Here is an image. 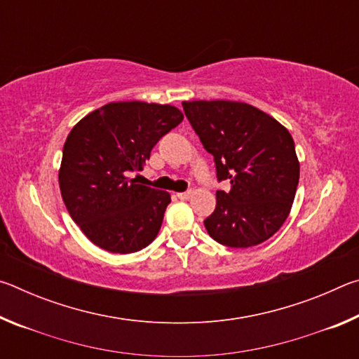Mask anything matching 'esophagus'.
<instances>
[{
    "instance_id": "esophagus-1",
    "label": "esophagus",
    "mask_w": 359,
    "mask_h": 359,
    "mask_svg": "<svg viewBox=\"0 0 359 359\" xmlns=\"http://www.w3.org/2000/svg\"><path fill=\"white\" fill-rule=\"evenodd\" d=\"M177 198L182 199V201H187V199L191 198V191H184V193H177Z\"/></svg>"
}]
</instances>
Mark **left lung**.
<instances>
[{"label":"left lung","instance_id":"left-lung-1","mask_svg":"<svg viewBox=\"0 0 359 359\" xmlns=\"http://www.w3.org/2000/svg\"><path fill=\"white\" fill-rule=\"evenodd\" d=\"M187 118L214 155L217 205L204 220L218 244L247 248L274 236L287 220L299 182L293 137L271 115L239 101H184Z\"/></svg>","mask_w":359,"mask_h":359}]
</instances>
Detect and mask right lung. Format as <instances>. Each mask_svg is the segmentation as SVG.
<instances>
[{
  "label": "right lung",
  "mask_w": 359,
  "mask_h": 359,
  "mask_svg": "<svg viewBox=\"0 0 359 359\" xmlns=\"http://www.w3.org/2000/svg\"><path fill=\"white\" fill-rule=\"evenodd\" d=\"M184 120L177 107L109 102L66 137L58 182L66 209L95 245L112 253L142 250L156 238L171 194L137 184L155 144Z\"/></svg>",
  "instance_id": "right-lung-1"
}]
</instances>
